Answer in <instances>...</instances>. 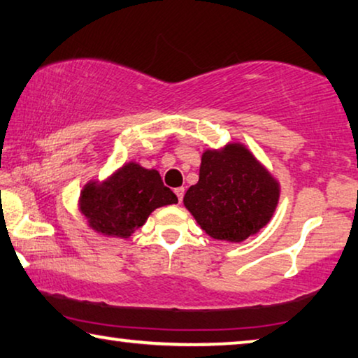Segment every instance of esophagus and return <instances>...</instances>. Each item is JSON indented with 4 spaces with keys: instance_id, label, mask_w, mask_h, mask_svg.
Listing matches in <instances>:
<instances>
[{
    "instance_id": "34e87169",
    "label": "esophagus",
    "mask_w": 358,
    "mask_h": 358,
    "mask_svg": "<svg viewBox=\"0 0 358 358\" xmlns=\"http://www.w3.org/2000/svg\"><path fill=\"white\" fill-rule=\"evenodd\" d=\"M175 194H177V197H178V202L183 201V196H185V188H183V186H181V188L175 189Z\"/></svg>"
}]
</instances>
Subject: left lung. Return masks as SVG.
Instances as JSON below:
<instances>
[{
    "mask_svg": "<svg viewBox=\"0 0 358 358\" xmlns=\"http://www.w3.org/2000/svg\"><path fill=\"white\" fill-rule=\"evenodd\" d=\"M280 188L242 143L203 151L199 181L186 191L185 207L218 241L242 242L269 223Z\"/></svg>",
    "mask_w": 358,
    "mask_h": 358,
    "instance_id": "left-lung-1",
    "label": "left lung"
}]
</instances>
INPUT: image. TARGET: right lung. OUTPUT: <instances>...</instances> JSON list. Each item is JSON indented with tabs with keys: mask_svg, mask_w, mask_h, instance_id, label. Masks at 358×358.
<instances>
[{
	"mask_svg": "<svg viewBox=\"0 0 358 358\" xmlns=\"http://www.w3.org/2000/svg\"><path fill=\"white\" fill-rule=\"evenodd\" d=\"M177 202L157 170L127 162L106 180L84 185L79 210L95 232L127 239L145 224L151 212Z\"/></svg>",
	"mask_w": 358,
	"mask_h": 358,
	"instance_id": "obj_1",
	"label": "right lung"
}]
</instances>
